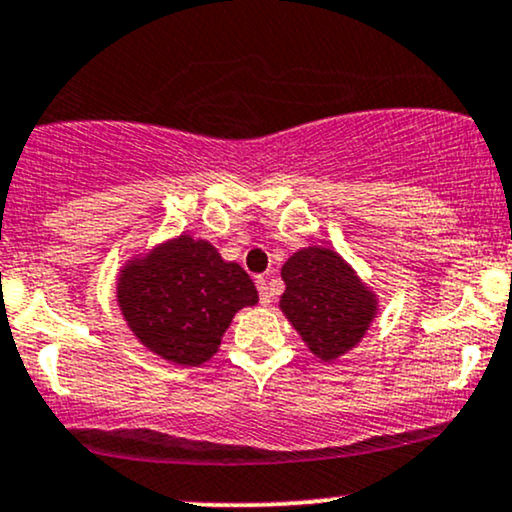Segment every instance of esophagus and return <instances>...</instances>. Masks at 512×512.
Segmentation results:
<instances>
[{"label": "esophagus", "mask_w": 512, "mask_h": 512, "mask_svg": "<svg viewBox=\"0 0 512 512\" xmlns=\"http://www.w3.org/2000/svg\"><path fill=\"white\" fill-rule=\"evenodd\" d=\"M257 289H260L262 305L272 303V291H269V284H267V279H264V276H257Z\"/></svg>", "instance_id": "esophagus-1"}]
</instances>
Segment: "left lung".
<instances>
[{
	"label": "left lung",
	"mask_w": 512,
	"mask_h": 512,
	"mask_svg": "<svg viewBox=\"0 0 512 512\" xmlns=\"http://www.w3.org/2000/svg\"><path fill=\"white\" fill-rule=\"evenodd\" d=\"M279 310L310 354L330 363L349 354L378 317L380 298L337 250L308 245L281 267Z\"/></svg>",
	"instance_id": "1"
}]
</instances>
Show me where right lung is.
I'll return each instance as SVG.
<instances>
[{
	"mask_svg": "<svg viewBox=\"0 0 512 512\" xmlns=\"http://www.w3.org/2000/svg\"><path fill=\"white\" fill-rule=\"evenodd\" d=\"M117 305L146 351L173 366H202L219 351L238 310L257 305L238 262L190 233L132 255L117 272Z\"/></svg>",
	"mask_w": 512,
	"mask_h": 512,
	"instance_id": "1",
	"label": "right lung"
}]
</instances>
